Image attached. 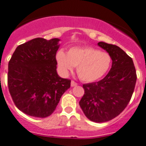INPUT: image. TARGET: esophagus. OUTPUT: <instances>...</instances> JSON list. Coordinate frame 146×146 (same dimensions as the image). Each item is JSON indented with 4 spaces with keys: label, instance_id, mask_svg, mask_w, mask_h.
Wrapping results in <instances>:
<instances>
[{
    "label": "esophagus",
    "instance_id": "1",
    "mask_svg": "<svg viewBox=\"0 0 146 146\" xmlns=\"http://www.w3.org/2000/svg\"><path fill=\"white\" fill-rule=\"evenodd\" d=\"M77 85H78V84H77L75 81L72 80V82H71V86H72V87H74V86H77Z\"/></svg>",
    "mask_w": 146,
    "mask_h": 146
}]
</instances>
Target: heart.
Returning <instances> with one entry per match:
<instances>
[{
	"mask_svg": "<svg viewBox=\"0 0 146 146\" xmlns=\"http://www.w3.org/2000/svg\"><path fill=\"white\" fill-rule=\"evenodd\" d=\"M56 59L62 74L67 75L77 66L78 75L86 82L95 81L104 76L111 63L109 53L91 46L72 47L67 53L59 50Z\"/></svg>",
	"mask_w": 146,
	"mask_h": 146,
	"instance_id": "b5f03b06",
	"label": "heart"
}]
</instances>
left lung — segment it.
Returning <instances> with one entry per match:
<instances>
[{
	"mask_svg": "<svg viewBox=\"0 0 146 146\" xmlns=\"http://www.w3.org/2000/svg\"><path fill=\"white\" fill-rule=\"evenodd\" d=\"M98 45L111 56V68L101 80L83 85L84 94L79 104L88 119L102 123L117 117L130 102L136 72L132 58L119 46L105 42Z\"/></svg>",
	"mask_w": 146,
	"mask_h": 146,
	"instance_id": "1",
	"label": "left lung"
}]
</instances>
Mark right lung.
Here are the masks:
<instances>
[{"label":"right lung","instance_id":"1","mask_svg":"<svg viewBox=\"0 0 146 146\" xmlns=\"http://www.w3.org/2000/svg\"><path fill=\"white\" fill-rule=\"evenodd\" d=\"M59 40L32 39L17 46L9 62V91L16 107L26 115L50 116L71 86V80L57 74Z\"/></svg>","mask_w":146,"mask_h":146}]
</instances>
